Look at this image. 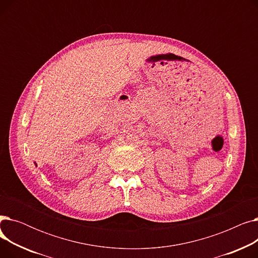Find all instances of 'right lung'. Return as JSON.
Wrapping results in <instances>:
<instances>
[{
  "instance_id": "right-lung-1",
  "label": "right lung",
  "mask_w": 258,
  "mask_h": 258,
  "mask_svg": "<svg viewBox=\"0 0 258 258\" xmlns=\"http://www.w3.org/2000/svg\"><path fill=\"white\" fill-rule=\"evenodd\" d=\"M34 164H35V166H37V165H36V163H34Z\"/></svg>"
}]
</instances>
